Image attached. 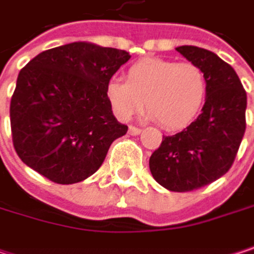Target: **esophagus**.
<instances>
[{
	"mask_svg": "<svg viewBox=\"0 0 254 254\" xmlns=\"http://www.w3.org/2000/svg\"><path fill=\"white\" fill-rule=\"evenodd\" d=\"M127 132H129L130 135H138V133L141 132V129H139V127H132V125H130V127H129V129H127Z\"/></svg>",
	"mask_w": 254,
	"mask_h": 254,
	"instance_id": "34e87169",
	"label": "esophagus"
}]
</instances>
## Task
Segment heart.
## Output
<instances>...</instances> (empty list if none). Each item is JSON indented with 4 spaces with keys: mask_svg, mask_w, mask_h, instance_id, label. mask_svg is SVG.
I'll return each mask as SVG.
<instances>
[{
    "mask_svg": "<svg viewBox=\"0 0 254 254\" xmlns=\"http://www.w3.org/2000/svg\"><path fill=\"white\" fill-rule=\"evenodd\" d=\"M106 95L122 121H129L145 101V116L174 130L188 127L201 112L207 79L203 69L191 62L148 57L133 63L125 80H110Z\"/></svg>",
    "mask_w": 254,
    "mask_h": 254,
    "instance_id": "1",
    "label": "heart"
}]
</instances>
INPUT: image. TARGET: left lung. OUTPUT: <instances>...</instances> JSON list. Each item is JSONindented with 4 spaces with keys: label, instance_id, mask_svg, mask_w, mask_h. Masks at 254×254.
<instances>
[{
    "label": "left lung",
    "instance_id": "8db88e82",
    "mask_svg": "<svg viewBox=\"0 0 254 254\" xmlns=\"http://www.w3.org/2000/svg\"><path fill=\"white\" fill-rule=\"evenodd\" d=\"M207 79L201 115L184 130L165 136L150 157L153 178L166 190L185 192L225 175L246 130L247 95L235 70L215 53L194 45L178 47Z\"/></svg>",
    "mask_w": 254,
    "mask_h": 254
}]
</instances>
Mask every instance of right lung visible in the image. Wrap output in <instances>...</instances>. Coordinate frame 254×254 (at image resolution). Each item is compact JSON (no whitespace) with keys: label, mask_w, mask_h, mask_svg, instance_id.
Wrapping results in <instances>:
<instances>
[{"label":"right lung","mask_w":254,"mask_h":254,"mask_svg":"<svg viewBox=\"0 0 254 254\" xmlns=\"http://www.w3.org/2000/svg\"><path fill=\"white\" fill-rule=\"evenodd\" d=\"M130 59L124 50L72 42L42 51L17 76L10 103L13 145L22 162L57 184L98 171L125 135L106 88Z\"/></svg>","instance_id":"obj_1"}]
</instances>
